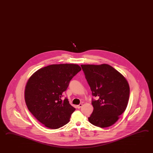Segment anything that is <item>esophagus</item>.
<instances>
[{
  "mask_svg": "<svg viewBox=\"0 0 153 153\" xmlns=\"http://www.w3.org/2000/svg\"><path fill=\"white\" fill-rule=\"evenodd\" d=\"M82 106V104L81 103V104H79V105H77V107L78 108H80Z\"/></svg>",
  "mask_w": 153,
  "mask_h": 153,
  "instance_id": "esophagus-1",
  "label": "esophagus"
}]
</instances>
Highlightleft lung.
<instances>
[{"instance_id": "8db88e82", "label": "left lung", "mask_w": 153, "mask_h": 153, "mask_svg": "<svg viewBox=\"0 0 153 153\" xmlns=\"http://www.w3.org/2000/svg\"><path fill=\"white\" fill-rule=\"evenodd\" d=\"M93 96L94 110L89 122L100 128L113 125L128 106L130 87L125 77L106 64L81 65Z\"/></svg>"}]
</instances>
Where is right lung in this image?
<instances>
[{
    "mask_svg": "<svg viewBox=\"0 0 153 153\" xmlns=\"http://www.w3.org/2000/svg\"><path fill=\"white\" fill-rule=\"evenodd\" d=\"M81 70L77 64H53L39 69L29 78L25 91L26 105L46 128L56 129L70 121L76 109L67 98L62 97L71 79Z\"/></svg>",
    "mask_w": 153,
    "mask_h": 153,
    "instance_id": "1",
    "label": "right lung"
}]
</instances>
